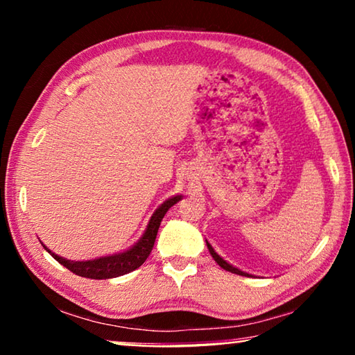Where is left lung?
I'll use <instances>...</instances> for the list:
<instances>
[{
  "instance_id": "left-lung-1",
  "label": "left lung",
  "mask_w": 355,
  "mask_h": 355,
  "mask_svg": "<svg viewBox=\"0 0 355 355\" xmlns=\"http://www.w3.org/2000/svg\"><path fill=\"white\" fill-rule=\"evenodd\" d=\"M207 248H208V250H209V254H211V257L214 258V261H216V263H218V264H219V266H220L222 269H225V271H228V272L238 274V275H248V277H249V274H248V272H243V271H239V269H238V268H235V266H232V264H230V263H227V261L224 260V258H222L220 255H218V254H216V252H214V249L211 248V244H209L208 241H207Z\"/></svg>"
}]
</instances>
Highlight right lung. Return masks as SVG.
I'll return each instance as SVG.
<instances>
[{
	"instance_id": "right-lung-1",
	"label": "right lung",
	"mask_w": 355,
	"mask_h": 355,
	"mask_svg": "<svg viewBox=\"0 0 355 355\" xmlns=\"http://www.w3.org/2000/svg\"><path fill=\"white\" fill-rule=\"evenodd\" d=\"M178 200H182V196H173L171 199H167L159 208H156V211L153 213L152 218H150L148 225L139 241H137L135 245H131L130 249L117 252V254L98 257V258H94V260H86V261H73V260H67V258L56 255L55 252H51L46 245H44V243H42V245H44L46 252H50V255L55 258L56 261L61 263L64 268L69 269V271L80 275V277L95 279V280L119 277V275L135 271V269L139 268L141 264L147 260L150 252L153 249L156 233H158L161 220H163L164 214L169 211V208L175 205Z\"/></svg>"
}]
</instances>
